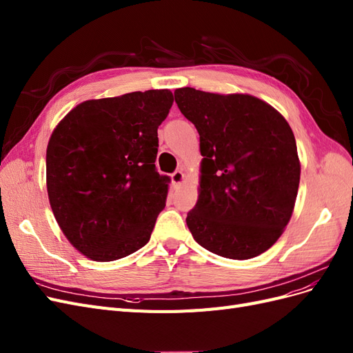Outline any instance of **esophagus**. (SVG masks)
<instances>
[{
    "label": "esophagus",
    "instance_id": "esophagus-1",
    "mask_svg": "<svg viewBox=\"0 0 353 353\" xmlns=\"http://www.w3.org/2000/svg\"><path fill=\"white\" fill-rule=\"evenodd\" d=\"M183 179H184L183 170H175V172L170 175V181H172L174 185H179L181 183H183Z\"/></svg>",
    "mask_w": 353,
    "mask_h": 353
}]
</instances>
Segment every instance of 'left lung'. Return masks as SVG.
I'll list each match as a JSON object with an SVG mask.
<instances>
[{
	"instance_id": "obj_1",
	"label": "left lung",
	"mask_w": 353,
	"mask_h": 353,
	"mask_svg": "<svg viewBox=\"0 0 353 353\" xmlns=\"http://www.w3.org/2000/svg\"><path fill=\"white\" fill-rule=\"evenodd\" d=\"M200 135L199 199L187 225L206 250L245 261L268 250L292 218L301 181L284 116L250 94L175 90Z\"/></svg>"
}]
</instances>
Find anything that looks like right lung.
Returning a JSON list of instances; mask_svg holds the SVG:
<instances>
[{
	"mask_svg": "<svg viewBox=\"0 0 353 353\" xmlns=\"http://www.w3.org/2000/svg\"><path fill=\"white\" fill-rule=\"evenodd\" d=\"M172 103L169 90L87 100L52 131L50 206L65 237L88 259H121L150 240L169 183L154 165L157 128Z\"/></svg>",
	"mask_w": 353,
	"mask_h": 353,
	"instance_id": "1",
	"label": "right lung"
}]
</instances>
